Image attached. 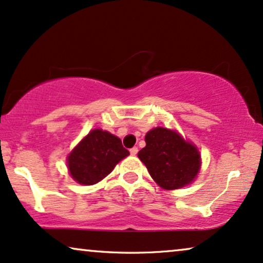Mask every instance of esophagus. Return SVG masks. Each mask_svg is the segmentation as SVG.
<instances>
[{
	"label": "esophagus",
	"mask_w": 263,
	"mask_h": 263,
	"mask_svg": "<svg viewBox=\"0 0 263 263\" xmlns=\"http://www.w3.org/2000/svg\"><path fill=\"white\" fill-rule=\"evenodd\" d=\"M138 147H133V148H130V155L132 156H135V155H138Z\"/></svg>",
	"instance_id": "1"
}]
</instances>
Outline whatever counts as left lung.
<instances>
[{
  "mask_svg": "<svg viewBox=\"0 0 263 263\" xmlns=\"http://www.w3.org/2000/svg\"><path fill=\"white\" fill-rule=\"evenodd\" d=\"M146 146L138 157L157 185L177 190L196 179L200 169V155L196 146L179 133L157 127L145 136Z\"/></svg>",
  "mask_w": 263,
  "mask_h": 263,
  "instance_id": "left-lung-1",
  "label": "left lung"
}]
</instances>
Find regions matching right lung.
Masks as SVG:
<instances>
[{
    "mask_svg": "<svg viewBox=\"0 0 263 263\" xmlns=\"http://www.w3.org/2000/svg\"><path fill=\"white\" fill-rule=\"evenodd\" d=\"M129 155L121 139L101 129H94L67 157V168L74 181L94 185L110 174Z\"/></svg>",
    "mask_w": 263,
    "mask_h": 263,
    "instance_id": "right-lung-1",
    "label": "right lung"
}]
</instances>
